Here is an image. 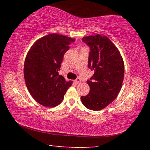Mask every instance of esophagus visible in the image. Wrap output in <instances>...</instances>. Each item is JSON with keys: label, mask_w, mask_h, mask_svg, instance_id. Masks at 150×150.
I'll return each instance as SVG.
<instances>
[{"label": "esophagus", "mask_w": 150, "mask_h": 150, "mask_svg": "<svg viewBox=\"0 0 150 150\" xmlns=\"http://www.w3.org/2000/svg\"><path fill=\"white\" fill-rule=\"evenodd\" d=\"M74 82L76 83V84H79V83H81V79L79 78L76 79L74 81Z\"/></svg>", "instance_id": "esophagus-1"}]
</instances>
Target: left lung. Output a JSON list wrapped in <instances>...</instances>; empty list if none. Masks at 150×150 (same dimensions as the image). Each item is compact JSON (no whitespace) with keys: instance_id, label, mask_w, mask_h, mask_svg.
<instances>
[{"instance_id":"8db88e82","label":"left lung","mask_w":150,"mask_h":150,"mask_svg":"<svg viewBox=\"0 0 150 150\" xmlns=\"http://www.w3.org/2000/svg\"><path fill=\"white\" fill-rule=\"evenodd\" d=\"M90 48L88 67L94 74L87 80L90 91L81 97L86 108L100 110L117 97L124 74V62L118 48L106 36L99 34L84 37Z\"/></svg>"}]
</instances>
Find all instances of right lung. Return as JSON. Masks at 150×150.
Masks as SVG:
<instances>
[{
	"label": "right lung",
	"instance_id": "right-lung-1",
	"mask_svg": "<svg viewBox=\"0 0 150 150\" xmlns=\"http://www.w3.org/2000/svg\"><path fill=\"white\" fill-rule=\"evenodd\" d=\"M74 39L57 34L37 40L28 52L24 65V80L29 93L42 106L54 107L62 102L71 86L59 75L65 53Z\"/></svg>",
	"mask_w": 150,
	"mask_h": 150
}]
</instances>
